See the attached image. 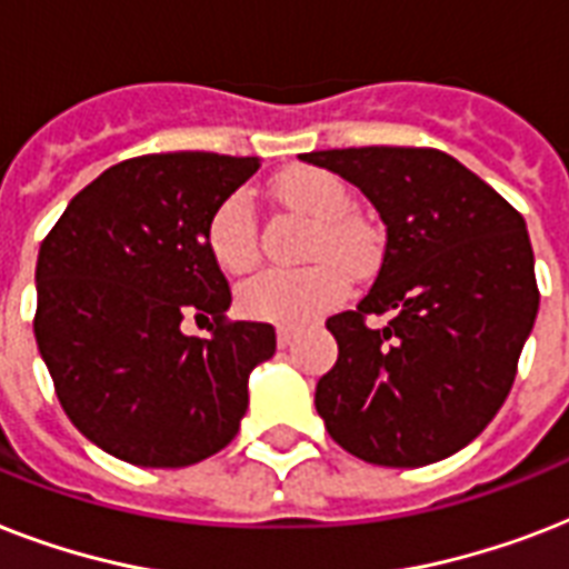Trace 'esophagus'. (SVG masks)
<instances>
[{
  "mask_svg": "<svg viewBox=\"0 0 569 569\" xmlns=\"http://www.w3.org/2000/svg\"><path fill=\"white\" fill-rule=\"evenodd\" d=\"M295 337H298V330H295V328H277V346H280V348L292 346Z\"/></svg>",
  "mask_w": 569,
  "mask_h": 569,
  "instance_id": "esophagus-1",
  "label": "esophagus"
}]
</instances>
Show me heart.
<instances>
[{
  "instance_id": "heart-1",
  "label": "heart",
  "mask_w": 569,
  "mask_h": 569,
  "mask_svg": "<svg viewBox=\"0 0 569 569\" xmlns=\"http://www.w3.org/2000/svg\"><path fill=\"white\" fill-rule=\"evenodd\" d=\"M286 206L316 221L303 271H262L241 283L239 312L253 321L307 325L333 310L348 292V271L360 274L372 259V239L351 212V191L321 168H292L277 180ZM206 250L223 274H244L257 262V212L250 191L239 189L214 206L203 230Z\"/></svg>"
}]
</instances>
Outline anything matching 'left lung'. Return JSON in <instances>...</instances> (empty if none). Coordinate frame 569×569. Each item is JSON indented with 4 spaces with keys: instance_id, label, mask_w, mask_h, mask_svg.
I'll use <instances>...</instances> for the list:
<instances>
[{
    "instance_id": "left-lung-1",
    "label": "left lung",
    "mask_w": 569,
    "mask_h": 569,
    "mask_svg": "<svg viewBox=\"0 0 569 569\" xmlns=\"http://www.w3.org/2000/svg\"><path fill=\"white\" fill-rule=\"evenodd\" d=\"M301 159L357 186L387 223L369 295L328 319L339 357L316 383V410L366 463L449 458L499 413L538 319L526 221L440 150L348 147ZM366 315L390 321L369 329Z\"/></svg>"
}]
</instances>
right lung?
<instances>
[{
	"label": "right lung",
	"mask_w": 569,
	"mask_h": 569,
	"mask_svg": "<svg viewBox=\"0 0 569 569\" xmlns=\"http://www.w3.org/2000/svg\"><path fill=\"white\" fill-rule=\"evenodd\" d=\"M257 156L153 153L102 171L40 244L34 339L79 431L136 467L180 469L221 451L248 380L274 355L262 321H223L230 286L206 221ZM212 318L209 338L179 325Z\"/></svg>",
	"instance_id": "obj_1"
}]
</instances>
